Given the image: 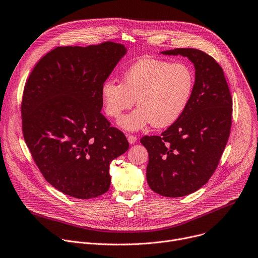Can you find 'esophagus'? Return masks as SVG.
<instances>
[{"instance_id": "esophagus-1", "label": "esophagus", "mask_w": 258, "mask_h": 258, "mask_svg": "<svg viewBox=\"0 0 258 258\" xmlns=\"http://www.w3.org/2000/svg\"><path fill=\"white\" fill-rule=\"evenodd\" d=\"M127 138H128V142H129V144H131V145L135 144V143H136V141H137V136H136V135L128 134V135H127Z\"/></svg>"}]
</instances>
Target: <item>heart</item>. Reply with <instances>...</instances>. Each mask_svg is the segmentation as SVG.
Segmentation results:
<instances>
[{
	"instance_id": "obj_1",
	"label": "heart",
	"mask_w": 258,
	"mask_h": 258,
	"mask_svg": "<svg viewBox=\"0 0 258 258\" xmlns=\"http://www.w3.org/2000/svg\"><path fill=\"white\" fill-rule=\"evenodd\" d=\"M194 88V74L183 63L144 58L123 75L122 84L106 81L101 97L106 114L120 117L135 103L138 107L125 115L120 125L134 131L152 124L164 128L173 124L185 111Z\"/></svg>"
}]
</instances>
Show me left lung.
I'll use <instances>...</instances> for the list:
<instances>
[{
    "mask_svg": "<svg viewBox=\"0 0 258 258\" xmlns=\"http://www.w3.org/2000/svg\"><path fill=\"white\" fill-rule=\"evenodd\" d=\"M163 54L187 56L195 67V83L183 114L161 135L144 136L148 150L147 181L162 196L181 197L202 188L219 164L231 127L232 98L221 66L196 48Z\"/></svg>",
    "mask_w": 258,
    "mask_h": 258,
    "instance_id": "left-lung-1",
    "label": "left lung"
}]
</instances>
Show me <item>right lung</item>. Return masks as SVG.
I'll use <instances>...</instances> for the list:
<instances>
[{
  "mask_svg": "<svg viewBox=\"0 0 258 258\" xmlns=\"http://www.w3.org/2000/svg\"><path fill=\"white\" fill-rule=\"evenodd\" d=\"M125 53L111 41L58 46L37 62L25 85V142L44 179L66 195L89 200L105 193L110 162L129 148L100 112L101 87Z\"/></svg>",
  "mask_w": 258,
  "mask_h": 258,
  "instance_id": "right-lung-1",
  "label": "right lung"
}]
</instances>
